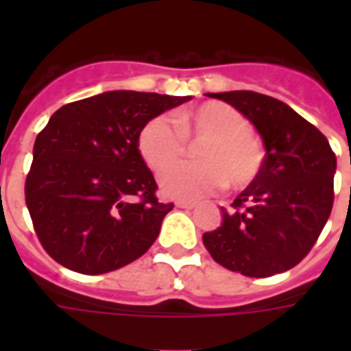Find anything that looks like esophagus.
<instances>
[{"instance_id":"obj_1","label":"esophagus","mask_w":351,"mask_h":351,"mask_svg":"<svg viewBox=\"0 0 351 351\" xmlns=\"http://www.w3.org/2000/svg\"><path fill=\"white\" fill-rule=\"evenodd\" d=\"M176 206H178V208L191 210V208H195V203H191V201H176Z\"/></svg>"}]
</instances>
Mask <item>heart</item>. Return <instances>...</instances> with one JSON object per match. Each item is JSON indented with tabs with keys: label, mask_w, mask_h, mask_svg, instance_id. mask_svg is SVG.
I'll return each mask as SVG.
<instances>
[{
	"label": "heart",
	"mask_w": 351,
	"mask_h": 351,
	"mask_svg": "<svg viewBox=\"0 0 351 351\" xmlns=\"http://www.w3.org/2000/svg\"><path fill=\"white\" fill-rule=\"evenodd\" d=\"M150 118L138 131V152L154 171H165L185 155L184 138L203 140L196 157L201 166H179L160 178L161 191L171 199L195 201L221 188H248L261 173L265 150L252 135L250 122L226 103L208 101L175 116Z\"/></svg>",
	"instance_id": "1"
}]
</instances>
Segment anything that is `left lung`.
Segmentation results:
<instances>
[{"label":"left lung","mask_w":351,"mask_h":351,"mask_svg":"<svg viewBox=\"0 0 351 351\" xmlns=\"http://www.w3.org/2000/svg\"><path fill=\"white\" fill-rule=\"evenodd\" d=\"M246 116L263 138L261 173L221 206V226L203 235L216 263L252 278L289 271L316 244L332 208L337 158L322 131L282 101L250 92L206 93Z\"/></svg>","instance_id":"left-lung-1"}]
</instances>
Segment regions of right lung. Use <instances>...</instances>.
<instances>
[{
	"instance_id": "obj_1",
	"label": "right lung",
	"mask_w": 351,
	"mask_h": 351,
	"mask_svg": "<svg viewBox=\"0 0 351 351\" xmlns=\"http://www.w3.org/2000/svg\"><path fill=\"white\" fill-rule=\"evenodd\" d=\"M190 95L112 90L67 103L50 116L34 145L26 205L52 259L82 274L120 269L158 239L173 203L138 152L150 118Z\"/></svg>"
}]
</instances>
